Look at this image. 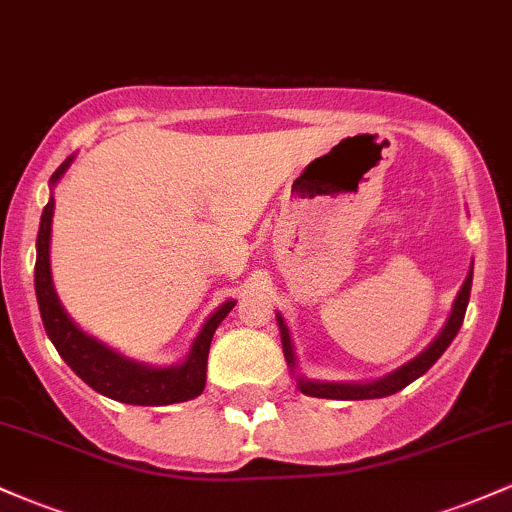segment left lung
Wrapping results in <instances>:
<instances>
[{"label":"left lung","instance_id":"obj_1","mask_svg":"<svg viewBox=\"0 0 512 512\" xmlns=\"http://www.w3.org/2000/svg\"><path fill=\"white\" fill-rule=\"evenodd\" d=\"M469 291H472V269H469L467 279H464L462 289H460V293H457L455 305H452V313L448 317V322H445L443 332L433 339V344L428 346L424 354H419L414 361H409L407 366L395 370V373H390L387 378L375 380V383H313V380L298 378V387H301L303 395L322 397V399H375V397L395 395V392L404 390V387H407L409 383H414L416 378H421V375H424L440 356H443V351L448 349L452 339H455V334L460 332L464 313H467ZM276 320H279L281 346H284L286 363L293 368L296 366V356H293L289 327L284 325V317L281 315H276Z\"/></svg>","mask_w":512,"mask_h":512}]
</instances>
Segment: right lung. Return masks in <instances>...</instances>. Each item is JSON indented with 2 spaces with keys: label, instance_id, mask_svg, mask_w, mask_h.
<instances>
[{
  "label": "right lung",
  "instance_id": "right-lung-1",
  "mask_svg": "<svg viewBox=\"0 0 512 512\" xmlns=\"http://www.w3.org/2000/svg\"><path fill=\"white\" fill-rule=\"evenodd\" d=\"M72 158L62 163L60 168L52 173L50 182L62 178L64 170L69 168ZM52 211H55V199L45 204L43 216H40V231H38V257H35V296H38L40 317H43L45 332H48L50 342L55 344L57 354H60L67 366L79 375L88 387H93L101 395L117 399L125 404H139V407H163V404L187 402L202 395L204 383H207V358L211 337H214L216 327L221 320L233 310V301L223 303L214 315L204 322L202 332L192 344L190 356L185 363L170 368H149L142 363H134L129 358L115 354L113 349L96 342L88 337L69 320L64 308L57 301L55 286H52L50 276V226H52Z\"/></svg>",
  "mask_w": 512,
  "mask_h": 512
}]
</instances>
